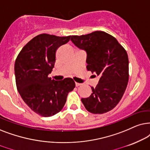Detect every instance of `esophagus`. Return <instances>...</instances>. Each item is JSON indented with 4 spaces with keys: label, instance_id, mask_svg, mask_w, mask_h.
<instances>
[{
    "label": "esophagus",
    "instance_id": "1",
    "mask_svg": "<svg viewBox=\"0 0 150 150\" xmlns=\"http://www.w3.org/2000/svg\"><path fill=\"white\" fill-rule=\"evenodd\" d=\"M81 83H75V86L77 87V86H81Z\"/></svg>",
    "mask_w": 150,
    "mask_h": 150
}]
</instances>
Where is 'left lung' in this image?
<instances>
[{
  "label": "left lung",
  "instance_id": "left-lung-1",
  "mask_svg": "<svg viewBox=\"0 0 150 150\" xmlns=\"http://www.w3.org/2000/svg\"><path fill=\"white\" fill-rule=\"evenodd\" d=\"M71 40L86 52L87 70L99 77L93 93L81 99L86 109L93 114H103L118 104L129 79L127 52L115 37L104 31H96L87 35H72Z\"/></svg>",
  "mask_w": 150,
  "mask_h": 150
}]
</instances>
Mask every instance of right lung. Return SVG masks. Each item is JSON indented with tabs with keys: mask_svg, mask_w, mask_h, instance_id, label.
I'll list each match as a JSON object with an SVG mask.
<instances>
[{
	"mask_svg": "<svg viewBox=\"0 0 150 150\" xmlns=\"http://www.w3.org/2000/svg\"><path fill=\"white\" fill-rule=\"evenodd\" d=\"M70 38L71 35L40 34L22 49L16 59L18 91L26 104L42 117H51L61 111L68 94L75 87L71 78L55 81L49 77L55 65L56 50Z\"/></svg>",
	"mask_w": 150,
	"mask_h": 150,
	"instance_id": "obj_1",
	"label": "right lung"
}]
</instances>
